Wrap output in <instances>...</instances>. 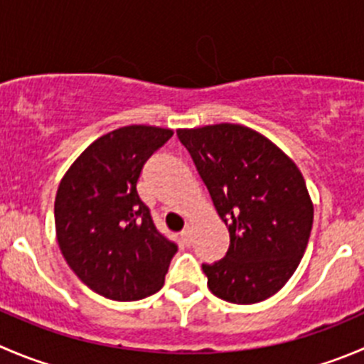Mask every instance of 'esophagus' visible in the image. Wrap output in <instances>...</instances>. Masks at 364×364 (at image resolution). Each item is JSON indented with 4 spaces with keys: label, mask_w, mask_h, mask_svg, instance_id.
Segmentation results:
<instances>
[{
    "label": "esophagus",
    "mask_w": 364,
    "mask_h": 364,
    "mask_svg": "<svg viewBox=\"0 0 364 364\" xmlns=\"http://www.w3.org/2000/svg\"><path fill=\"white\" fill-rule=\"evenodd\" d=\"M181 238L185 243H190V240H192V225L190 224L185 225V229L181 231Z\"/></svg>",
    "instance_id": "1"
}]
</instances>
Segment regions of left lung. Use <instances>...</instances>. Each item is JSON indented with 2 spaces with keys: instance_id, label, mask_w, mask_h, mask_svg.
Instances as JSON below:
<instances>
[{
  "instance_id": "8db88e82",
  "label": "left lung",
  "mask_w": 364,
  "mask_h": 364,
  "mask_svg": "<svg viewBox=\"0 0 364 364\" xmlns=\"http://www.w3.org/2000/svg\"><path fill=\"white\" fill-rule=\"evenodd\" d=\"M178 136L229 231L225 257L203 264L208 288L232 304L276 295L297 270L311 235L315 210L302 172L247 126L181 128Z\"/></svg>"
}]
</instances>
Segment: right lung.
I'll list each match as a JSON object with an SVG mask.
<instances>
[{"label": "right lung", "instance_id": "obj_1", "mask_svg": "<svg viewBox=\"0 0 364 364\" xmlns=\"http://www.w3.org/2000/svg\"><path fill=\"white\" fill-rule=\"evenodd\" d=\"M172 135L146 124L114 129L73 161L56 190L60 250L81 283L112 301L156 294L178 250L136 192L144 164Z\"/></svg>", "mask_w": 364, "mask_h": 364}]
</instances>
